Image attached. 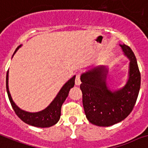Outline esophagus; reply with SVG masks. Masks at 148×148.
I'll list each match as a JSON object with an SVG mask.
<instances>
[{
  "label": "esophagus",
  "mask_w": 148,
  "mask_h": 148,
  "mask_svg": "<svg viewBox=\"0 0 148 148\" xmlns=\"http://www.w3.org/2000/svg\"><path fill=\"white\" fill-rule=\"evenodd\" d=\"M75 85L76 86H79L81 84V79H80V73H77L75 75Z\"/></svg>",
  "instance_id": "obj_1"
}]
</instances>
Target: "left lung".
<instances>
[{
  "mask_svg": "<svg viewBox=\"0 0 148 148\" xmlns=\"http://www.w3.org/2000/svg\"><path fill=\"white\" fill-rule=\"evenodd\" d=\"M129 58V78L122 88L112 92L106 86L108 71L94 68L81 75L82 105L86 118L93 125L108 127L126 119L134 108L140 86V73L132 49L120 45Z\"/></svg>",
  "mask_w": 148,
  "mask_h": 148,
  "instance_id": "8db88e82",
  "label": "left lung"
}]
</instances>
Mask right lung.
I'll use <instances>...</instances> for the list:
<instances>
[{
    "instance_id": "obj_1",
    "label": "right lung",
    "mask_w": 148,
    "mask_h": 148,
    "mask_svg": "<svg viewBox=\"0 0 148 148\" xmlns=\"http://www.w3.org/2000/svg\"><path fill=\"white\" fill-rule=\"evenodd\" d=\"M20 47L21 46H19L16 48L14 53H16ZM75 76H73L62 86V88L60 89V92L58 93L53 101H52L47 108H45L41 112H35V113L23 111L15 105V103L12 100L11 95L9 92V88H8V71L7 73V76H6V88H7L8 98H9L13 109L16 115L23 122L32 125V126H35V127H49L56 125L60 120V115H61V107H62V105L63 104L65 100L66 99L70 88H73L75 85Z\"/></svg>"
}]
</instances>
